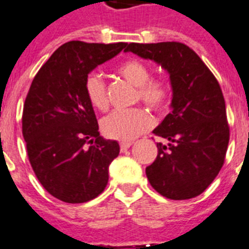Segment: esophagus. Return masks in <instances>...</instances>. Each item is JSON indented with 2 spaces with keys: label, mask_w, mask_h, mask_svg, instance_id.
Returning <instances> with one entry per match:
<instances>
[{
  "label": "esophagus",
  "mask_w": 249,
  "mask_h": 249,
  "mask_svg": "<svg viewBox=\"0 0 249 249\" xmlns=\"http://www.w3.org/2000/svg\"><path fill=\"white\" fill-rule=\"evenodd\" d=\"M131 144H133V142H130V141H128V142H121L120 143V149L124 152V151H126L128 148H130Z\"/></svg>",
  "instance_id": "1"
}]
</instances>
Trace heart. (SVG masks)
<instances>
[{
  "mask_svg": "<svg viewBox=\"0 0 249 249\" xmlns=\"http://www.w3.org/2000/svg\"><path fill=\"white\" fill-rule=\"evenodd\" d=\"M119 75L138 88L137 100H141L151 110L161 111L169 105L170 90L162 79L151 78V70L138 60L124 61L118 68ZM86 96L97 110L104 111L108 107L106 84L98 74H89L84 82ZM151 125V116L143 108L118 110L107 115L101 123V128L106 137L128 142L142 134Z\"/></svg>",
  "mask_w": 249,
  "mask_h": 249,
  "instance_id": "1",
  "label": "heart"
}]
</instances>
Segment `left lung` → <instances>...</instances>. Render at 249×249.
<instances>
[{
    "mask_svg": "<svg viewBox=\"0 0 249 249\" xmlns=\"http://www.w3.org/2000/svg\"><path fill=\"white\" fill-rule=\"evenodd\" d=\"M125 51L157 62L170 74L171 112L153 133L157 157L145 167L153 189L170 199H189L206 191L225 161L229 124L225 100L215 75L180 42L129 43Z\"/></svg>",
    "mask_w": 249,
    "mask_h": 249,
    "instance_id": "obj_1",
    "label": "left lung"
}]
</instances>
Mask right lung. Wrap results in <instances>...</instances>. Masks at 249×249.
I'll use <instances>...</instances> for the list:
<instances>
[{
	"mask_svg": "<svg viewBox=\"0 0 249 249\" xmlns=\"http://www.w3.org/2000/svg\"><path fill=\"white\" fill-rule=\"evenodd\" d=\"M126 46L68 42L32 82L21 119L28 159L39 183L60 201L84 203L106 188L108 166L120 147L100 135L84 82Z\"/></svg>",
	"mask_w": 249,
	"mask_h": 249,
	"instance_id": "right-lung-1",
	"label": "right lung"
}]
</instances>
